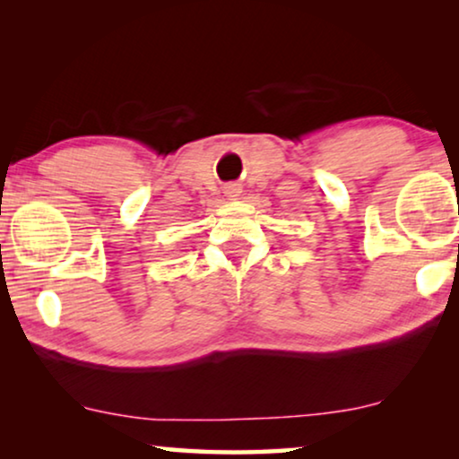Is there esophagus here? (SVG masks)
I'll return each instance as SVG.
<instances>
[{"mask_svg": "<svg viewBox=\"0 0 459 459\" xmlns=\"http://www.w3.org/2000/svg\"><path fill=\"white\" fill-rule=\"evenodd\" d=\"M225 196L231 198V200L238 198V196H240V187H238L236 184H230L228 187H225Z\"/></svg>", "mask_w": 459, "mask_h": 459, "instance_id": "1", "label": "esophagus"}]
</instances>
